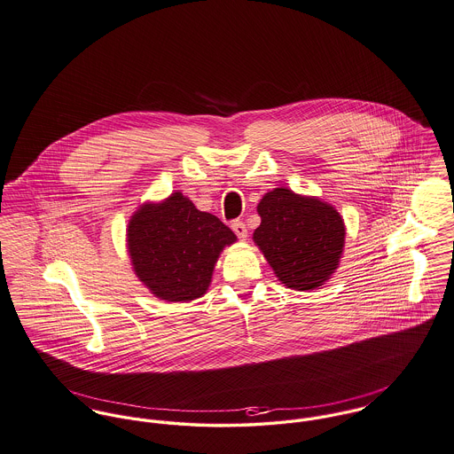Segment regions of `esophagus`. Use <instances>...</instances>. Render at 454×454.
I'll use <instances>...</instances> for the list:
<instances>
[{
	"label": "esophagus",
	"instance_id": "1",
	"mask_svg": "<svg viewBox=\"0 0 454 454\" xmlns=\"http://www.w3.org/2000/svg\"><path fill=\"white\" fill-rule=\"evenodd\" d=\"M231 227H232L234 234H236L239 239H242V241L247 238V227H246V223H244L242 220H234V222L231 223Z\"/></svg>",
	"mask_w": 454,
	"mask_h": 454
}]
</instances>
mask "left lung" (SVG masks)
Wrapping results in <instances>:
<instances>
[{"label": "left lung", "instance_id": "8db88e82", "mask_svg": "<svg viewBox=\"0 0 454 454\" xmlns=\"http://www.w3.org/2000/svg\"><path fill=\"white\" fill-rule=\"evenodd\" d=\"M262 216L253 241L282 284L311 291L335 272L346 238L339 212L318 198L286 187L267 192L258 203Z\"/></svg>", "mask_w": 454, "mask_h": 454}]
</instances>
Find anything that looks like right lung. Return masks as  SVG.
<instances>
[{"label":"right lung","instance_id":"right-lung-1","mask_svg":"<svg viewBox=\"0 0 454 454\" xmlns=\"http://www.w3.org/2000/svg\"><path fill=\"white\" fill-rule=\"evenodd\" d=\"M236 234L212 213L200 212L182 192L146 203L127 227V249L139 280L165 301L201 298L215 263Z\"/></svg>","mask_w":454,"mask_h":454}]
</instances>
